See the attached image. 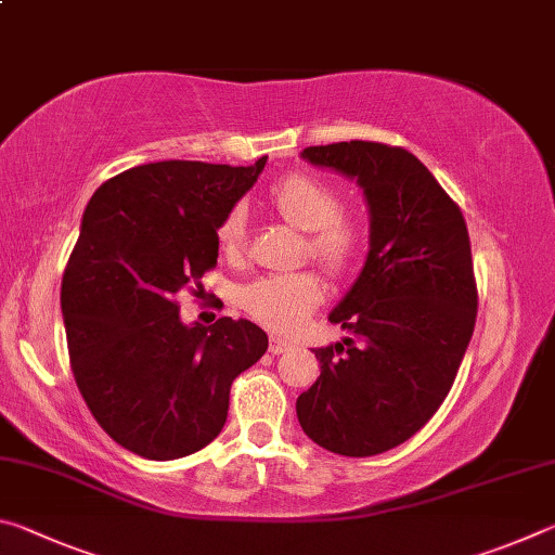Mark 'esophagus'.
I'll return each instance as SVG.
<instances>
[{"mask_svg": "<svg viewBox=\"0 0 555 555\" xmlns=\"http://www.w3.org/2000/svg\"><path fill=\"white\" fill-rule=\"evenodd\" d=\"M288 350H291L288 340H284V337H279V335H271V340H269V352L271 354H281V352H288Z\"/></svg>", "mask_w": 555, "mask_h": 555, "instance_id": "1", "label": "esophagus"}]
</instances>
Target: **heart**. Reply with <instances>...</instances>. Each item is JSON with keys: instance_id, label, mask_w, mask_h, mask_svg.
<instances>
[{"instance_id": "b5f03b06", "label": "heart", "mask_w": 555, "mask_h": 555, "mask_svg": "<svg viewBox=\"0 0 555 555\" xmlns=\"http://www.w3.org/2000/svg\"><path fill=\"white\" fill-rule=\"evenodd\" d=\"M269 201L288 224L308 232V249L323 267L343 271L360 255L364 242L362 222L354 215L343 212L340 193L331 183L308 173H291L271 188ZM218 244L224 255H237L242 249V205H234L222 218ZM321 300L323 284L311 271L259 276L240 291L244 311L281 333L296 331Z\"/></svg>"}]
</instances>
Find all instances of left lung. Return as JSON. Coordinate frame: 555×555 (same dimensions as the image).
Returning <instances> with one entry per match:
<instances>
[{"label": "left lung", "instance_id": "obj_1", "mask_svg": "<svg viewBox=\"0 0 555 555\" xmlns=\"http://www.w3.org/2000/svg\"><path fill=\"white\" fill-rule=\"evenodd\" d=\"M300 158L362 188L370 251L327 315L350 337L313 350L321 377L296 399L298 424L331 453L379 455L428 424L473 337L465 218L406 149L340 142L308 146Z\"/></svg>", "mask_w": 555, "mask_h": 555}]
</instances>
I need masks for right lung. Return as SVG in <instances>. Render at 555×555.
I'll return each mask as SVG.
<instances>
[{
    "instance_id": "1",
    "label": "right lung",
    "mask_w": 555,
    "mask_h": 555,
    "mask_svg": "<svg viewBox=\"0 0 555 555\" xmlns=\"http://www.w3.org/2000/svg\"><path fill=\"white\" fill-rule=\"evenodd\" d=\"M158 162L102 183L82 212L61 286L78 389L105 434L149 460L218 438L230 387L267 352L259 325H185L176 294L218 264V228L264 171Z\"/></svg>"
}]
</instances>
